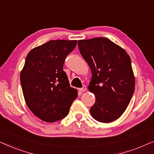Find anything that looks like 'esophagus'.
<instances>
[{"label": "esophagus", "mask_w": 154, "mask_h": 154, "mask_svg": "<svg viewBox=\"0 0 154 154\" xmlns=\"http://www.w3.org/2000/svg\"><path fill=\"white\" fill-rule=\"evenodd\" d=\"M86 90H87L86 86H83V88H79V91H81V92H85V91H86Z\"/></svg>", "instance_id": "1"}]
</instances>
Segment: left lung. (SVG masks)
Segmentation results:
<instances>
[{"label": "left lung", "mask_w": 154, "mask_h": 154, "mask_svg": "<svg viewBox=\"0 0 154 154\" xmlns=\"http://www.w3.org/2000/svg\"><path fill=\"white\" fill-rule=\"evenodd\" d=\"M78 45L92 71L88 90L96 99L90 112L101 123L114 121L127 109L134 91L130 56L106 38L80 40Z\"/></svg>", "instance_id": "1"}]
</instances>
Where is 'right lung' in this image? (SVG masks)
Returning a JSON list of instances; mask_svg holds the SVG:
<instances>
[{
	"instance_id": "obj_1",
	"label": "right lung",
	"mask_w": 154,
	"mask_h": 154,
	"mask_svg": "<svg viewBox=\"0 0 154 154\" xmlns=\"http://www.w3.org/2000/svg\"><path fill=\"white\" fill-rule=\"evenodd\" d=\"M77 41L52 40L27 54L20 73L26 105L35 116L52 123L66 117L78 91L71 88L63 71L65 59Z\"/></svg>"
}]
</instances>
